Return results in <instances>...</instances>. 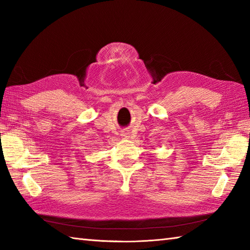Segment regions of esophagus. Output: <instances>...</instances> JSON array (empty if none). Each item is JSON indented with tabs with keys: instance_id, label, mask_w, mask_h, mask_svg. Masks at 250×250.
Masks as SVG:
<instances>
[{
	"instance_id": "obj_1",
	"label": "esophagus",
	"mask_w": 250,
	"mask_h": 250,
	"mask_svg": "<svg viewBox=\"0 0 250 250\" xmlns=\"http://www.w3.org/2000/svg\"><path fill=\"white\" fill-rule=\"evenodd\" d=\"M122 135H124L125 137H129V132L126 131V130H125V131H124V134H122Z\"/></svg>"
}]
</instances>
